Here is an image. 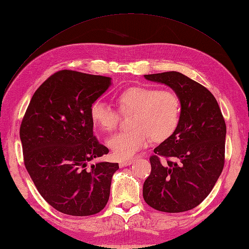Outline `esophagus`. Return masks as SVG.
<instances>
[{
  "label": "esophagus",
  "instance_id": "obj_1",
  "mask_svg": "<svg viewBox=\"0 0 249 249\" xmlns=\"http://www.w3.org/2000/svg\"><path fill=\"white\" fill-rule=\"evenodd\" d=\"M133 162H134L133 160H121V161L119 162V165H120L121 168H123V167L131 165V163H133Z\"/></svg>",
  "mask_w": 249,
  "mask_h": 249
}]
</instances>
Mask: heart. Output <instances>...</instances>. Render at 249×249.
<instances>
[{"label":"heart","instance_id":"b5f03b06","mask_svg":"<svg viewBox=\"0 0 249 249\" xmlns=\"http://www.w3.org/2000/svg\"><path fill=\"white\" fill-rule=\"evenodd\" d=\"M116 100L120 111L102 100H96L89 108V115L100 130L112 133L120 124V112L134 113L130 120L133 129L122 131L107 142L112 154L119 160L133 157L146 147L151 139L166 140L178 128L181 103L172 91L153 87H131L122 91Z\"/></svg>","mask_w":249,"mask_h":249}]
</instances>
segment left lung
<instances>
[{"label": "left lung", "instance_id": "left-lung-1", "mask_svg": "<svg viewBox=\"0 0 249 249\" xmlns=\"http://www.w3.org/2000/svg\"><path fill=\"white\" fill-rule=\"evenodd\" d=\"M170 87L181 103L177 130L154 149L143 198L160 212L179 213L199 205L225 165L226 123L208 89L178 71L144 75Z\"/></svg>", "mask_w": 249, "mask_h": 249}]
</instances>
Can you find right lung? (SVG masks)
I'll return each instance as SVG.
<instances>
[{
    "label": "right lung",
    "instance_id": "add662e5",
    "mask_svg": "<svg viewBox=\"0 0 249 249\" xmlns=\"http://www.w3.org/2000/svg\"><path fill=\"white\" fill-rule=\"evenodd\" d=\"M111 78L60 71L36 89L20 126L24 166L52 208L71 216L99 213L107 204L118 162L88 163L108 154L93 135L89 108Z\"/></svg>",
    "mask_w": 249,
    "mask_h": 249
}]
</instances>
